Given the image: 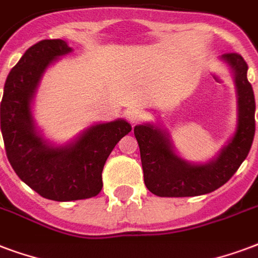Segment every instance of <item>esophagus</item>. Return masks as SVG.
Segmentation results:
<instances>
[{
	"instance_id": "1",
	"label": "esophagus",
	"mask_w": 258,
	"mask_h": 258,
	"mask_svg": "<svg viewBox=\"0 0 258 258\" xmlns=\"http://www.w3.org/2000/svg\"><path fill=\"white\" fill-rule=\"evenodd\" d=\"M126 117L132 125H136V123H139L143 119V113L139 108H129L126 111Z\"/></svg>"
}]
</instances>
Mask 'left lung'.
<instances>
[{"mask_svg": "<svg viewBox=\"0 0 258 258\" xmlns=\"http://www.w3.org/2000/svg\"><path fill=\"white\" fill-rule=\"evenodd\" d=\"M223 58L235 75L238 126L222 152L207 164H190L174 154L167 135L152 125L135 126L147 189L159 197H191L216 190L235 174L250 151L255 132V102L247 63L238 53Z\"/></svg>", "mask_w": 258, "mask_h": 258, "instance_id": "left-lung-1", "label": "left lung"}]
</instances>
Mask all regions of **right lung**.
Segmentation results:
<instances>
[{
    "label": "right lung",
    "mask_w": 258,
    "mask_h": 258,
    "mask_svg": "<svg viewBox=\"0 0 258 258\" xmlns=\"http://www.w3.org/2000/svg\"><path fill=\"white\" fill-rule=\"evenodd\" d=\"M65 40H40L27 50L5 81L1 132L9 163L21 181L44 199L73 201L102 190V171L114 147L132 131L123 119L91 126L68 147H51L36 133L31 100L46 68L71 53Z\"/></svg>",
    "instance_id": "obj_1"
}]
</instances>
